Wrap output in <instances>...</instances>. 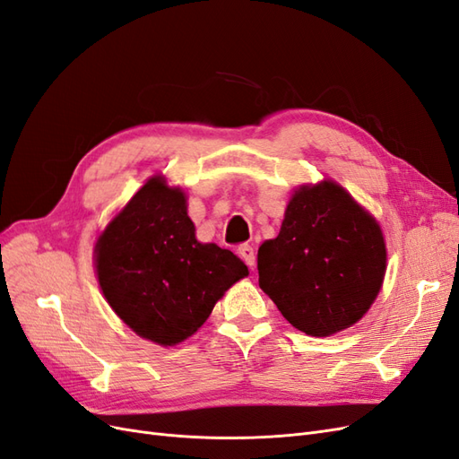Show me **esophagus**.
Returning a JSON list of instances; mask_svg holds the SVG:
<instances>
[{
	"instance_id": "1",
	"label": "esophagus",
	"mask_w": 459,
	"mask_h": 459,
	"mask_svg": "<svg viewBox=\"0 0 459 459\" xmlns=\"http://www.w3.org/2000/svg\"><path fill=\"white\" fill-rule=\"evenodd\" d=\"M238 255L241 256V260L247 264L248 268L255 270V264H256V253H255V248H253L251 245H241V247L238 248Z\"/></svg>"
}]
</instances>
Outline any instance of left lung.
<instances>
[{
  "mask_svg": "<svg viewBox=\"0 0 459 459\" xmlns=\"http://www.w3.org/2000/svg\"><path fill=\"white\" fill-rule=\"evenodd\" d=\"M385 270L379 224L333 182L295 191L280 235L258 248L260 289L312 337L356 324L377 297Z\"/></svg>",
  "mask_w": 459,
  "mask_h": 459,
  "instance_id": "8db88e82",
  "label": "left lung"
}]
</instances>
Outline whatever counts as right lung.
<instances>
[{"mask_svg":"<svg viewBox=\"0 0 459 459\" xmlns=\"http://www.w3.org/2000/svg\"><path fill=\"white\" fill-rule=\"evenodd\" d=\"M95 264L110 308L137 335L164 346L191 337L248 273L228 248L195 239L184 193L159 176L107 226Z\"/></svg>","mask_w":459,"mask_h":459,"instance_id":"1","label":"right lung"}]
</instances>
